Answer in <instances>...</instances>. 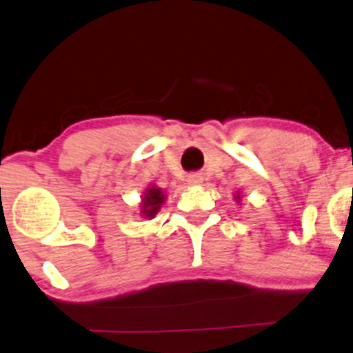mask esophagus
I'll return each mask as SVG.
<instances>
[{"mask_svg":"<svg viewBox=\"0 0 353 353\" xmlns=\"http://www.w3.org/2000/svg\"><path fill=\"white\" fill-rule=\"evenodd\" d=\"M189 183L199 184L203 183V177H201V174H191V176H189Z\"/></svg>","mask_w":353,"mask_h":353,"instance_id":"1","label":"esophagus"}]
</instances>
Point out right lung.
<instances>
[{"label": "right lung", "mask_w": 353, "mask_h": 353, "mask_svg": "<svg viewBox=\"0 0 353 353\" xmlns=\"http://www.w3.org/2000/svg\"><path fill=\"white\" fill-rule=\"evenodd\" d=\"M164 201V194H162L159 189H149L147 194L144 196V208H142V212L145 216H150L152 218L154 214L159 211V206L162 204Z\"/></svg>", "instance_id": "1"}]
</instances>
